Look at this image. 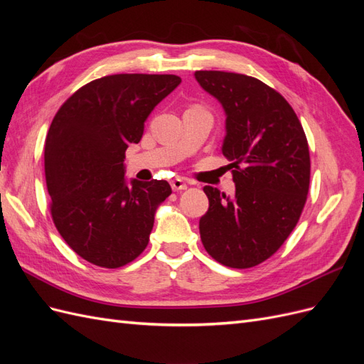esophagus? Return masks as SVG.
Instances as JSON below:
<instances>
[{
  "instance_id": "34e87169",
  "label": "esophagus",
  "mask_w": 364,
  "mask_h": 364,
  "mask_svg": "<svg viewBox=\"0 0 364 364\" xmlns=\"http://www.w3.org/2000/svg\"><path fill=\"white\" fill-rule=\"evenodd\" d=\"M170 185H171L173 191H182V190H186V183H185V181H183V179H181V178H176V179H173V181L170 182Z\"/></svg>"
}]
</instances>
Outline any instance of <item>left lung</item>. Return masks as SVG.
<instances>
[{
	"instance_id": "left-lung-1",
	"label": "left lung",
	"mask_w": 364,
	"mask_h": 364,
	"mask_svg": "<svg viewBox=\"0 0 364 364\" xmlns=\"http://www.w3.org/2000/svg\"><path fill=\"white\" fill-rule=\"evenodd\" d=\"M203 90L222 105V153L232 167L235 194L205 186L209 208L199 230L206 252L232 269L270 258L304 209L310 186V151L304 129L285 98L255 77L196 71Z\"/></svg>"
}]
</instances>
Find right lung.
Returning <instances> with one entry per match:
<instances>
[{
    "instance_id": "obj_1",
    "label": "right lung",
    "mask_w": 364,
    "mask_h": 364,
    "mask_svg": "<svg viewBox=\"0 0 364 364\" xmlns=\"http://www.w3.org/2000/svg\"><path fill=\"white\" fill-rule=\"evenodd\" d=\"M173 74H112L74 92L46 139L51 215L67 245L95 266L117 269L149 245L167 181L126 179L124 153L181 83Z\"/></svg>"
}]
</instances>
